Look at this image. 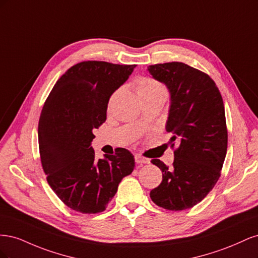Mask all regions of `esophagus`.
I'll return each mask as SVG.
<instances>
[{"label": "esophagus", "mask_w": 258, "mask_h": 258, "mask_svg": "<svg viewBox=\"0 0 258 258\" xmlns=\"http://www.w3.org/2000/svg\"><path fill=\"white\" fill-rule=\"evenodd\" d=\"M135 158H136V162L140 163V165H144V163H150V159L141 157V156H139V155H136Z\"/></svg>", "instance_id": "1"}]
</instances>
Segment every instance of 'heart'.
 I'll return each instance as SVG.
<instances>
[{"label": "heart", "instance_id": "1", "mask_svg": "<svg viewBox=\"0 0 258 258\" xmlns=\"http://www.w3.org/2000/svg\"><path fill=\"white\" fill-rule=\"evenodd\" d=\"M136 91L138 96L142 100L154 97H167V88L160 82L156 81L153 77H140L136 82ZM117 91L110 99V104L116 96Z\"/></svg>", "mask_w": 258, "mask_h": 258}]
</instances>
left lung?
Listing matches in <instances>:
<instances>
[{
	"label": "left lung",
	"instance_id": "8db88e82",
	"mask_svg": "<svg viewBox=\"0 0 258 258\" xmlns=\"http://www.w3.org/2000/svg\"><path fill=\"white\" fill-rule=\"evenodd\" d=\"M148 72L169 89L171 104L166 130L172 134L171 147L178 144L172 167L159 159L152 160L162 171V181L150 196L163 209H190L212 190L227 152L221 92L208 74L183 62L150 66Z\"/></svg>",
	"mask_w": 258,
	"mask_h": 258
}]
</instances>
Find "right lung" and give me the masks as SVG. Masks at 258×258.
Returning a JSON list of instances; mask_svg holds the SVG:
<instances>
[{"label": "right lung", "instance_id": "right-lung-1", "mask_svg": "<svg viewBox=\"0 0 258 258\" xmlns=\"http://www.w3.org/2000/svg\"><path fill=\"white\" fill-rule=\"evenodd\" d=\"M136 64L83 61L54 84L38 121L41 161L51 189L77 212H103L121 179L135 169L126 148L96 159L93 130L106 119L113 92L128 80Z\"/></svg>", "mask_w": 258, "mask_h": 258}]
</instances>
